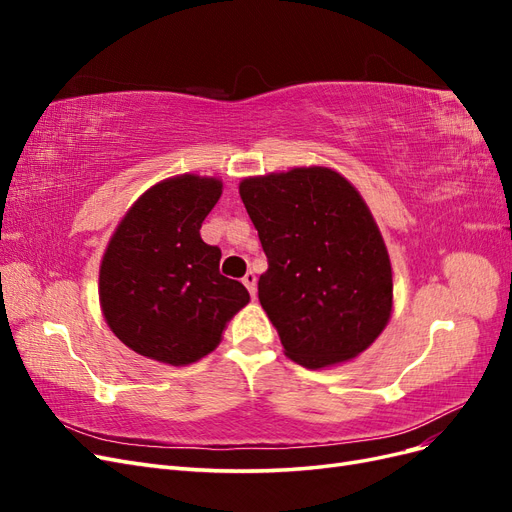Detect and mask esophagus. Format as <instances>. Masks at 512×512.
<instances>
[{"label": "esophagus", "mask_w": 512, "mask_h": 512, "mask_svg": "<svg viewBox=\"0 0 512 512\" xmlns=\"http://www.w3.org/2000/svg\"><path fill=\"white\" fill-rule=\"evenodd\" d=\"M243 284L247 286V290H250L252 297H256V275L252 271H247L245 277H243Z\"/></svg>", "instance_id": "34e87169"}]
</instances>
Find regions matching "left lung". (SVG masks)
Listing matches in <instances>:
<instances>
[{
    "label": "left lung",
    "instance_id": "left-lung-1",
    "mask_svg": "<svg viewBox=\"0 0 512 512\" xmlns=\"http://www.w3.org/2000/svg\"><path fill=\"white\" fill-rule=\"evenodd\" d=\"M243 205L269 269L258 299L284 354L307 369L348 363L393 314V269L359 190L335 168L299 166L245 177Z\"/></svg>",
    "mask_w": 512,
    "mask_h": 512
}]
</instances>
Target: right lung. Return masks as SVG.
<instances>
[{
	"mask_svg": "<svg viewBox=\"0 0 512 512\" xmlns=\"http://www.w3.org/2000/svg\"><path fill=\"white\" fill-rule=\"evenodd\" d=\"M222 179L185 173L151 185L117 224L100 262V307L136 354L183 367L222 342L250 292L220 273V247L200 239Z\"/></svg>",
	"mask_w": 512,
	"mask_h": 512,
	"instance_id": "obj_1",
	"label": "right lung"
}]
</instances>
